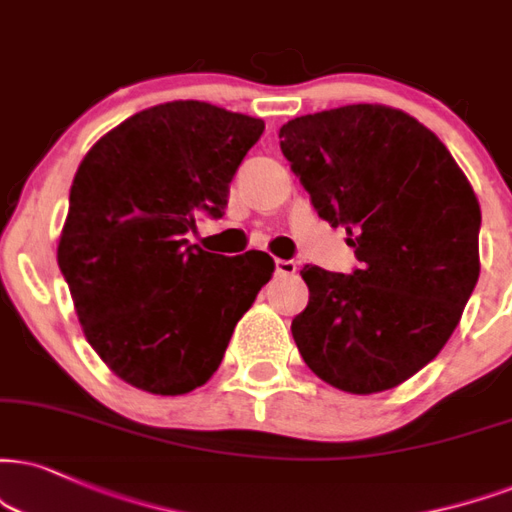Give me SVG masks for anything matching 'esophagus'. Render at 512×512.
Listing matches in <instances>:
<instances>
[{"label": "esophagus", "mask_w": 512, "mask_h": 512, "mask_svg": "<svg viewBox=\"0 0 512 512\" xmlns=\"http://www.w3.org/2000/svg\"><path fill=\"white\" fill-rule=\"evenodd\" d=\"M275 273L277 275H294L296 273V263L294 261H285V258H277V261H275Z\"/></svg>", "instance_id": "esophagus-1"}]
</instances>
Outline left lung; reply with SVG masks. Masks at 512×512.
I'll list each match as a JSON object with an SVG mask.
<instances>
[{"mask_svg": "<svg viewBox=\"0 0 512 512\" xmlns=\"http://www.w3.org/2000/svg\"><path fill=\"white\" fill-rule=\"evenodd\" d=\"M280 149L361 261L351 275L301 270V358L351 394L406 382L444 349L477 285L482 213L468 178L432 130L377 104L294 118Z\"/></svg>", "mask_w": 512, "mask_h": 512, "instance_id": "8db88e82", "label": "left lung"}]
</instances>
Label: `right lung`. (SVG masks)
Instances as JSON below:
<instances>
[{
  "instance_id": "1",
  "label": "right lung",
  "mask_w": 512,
  "mask_h": 512,
  "mask_svg": "<svg viewBox=\"0 0 512 512\" xmlns=\"http://www.w3.org/2000/svg\"><path fill=\"white\" fill-rule=\"evenodd\" d=\"M263 128L206 102H170L130 116L82 159L56 258L87 342L132 387H201L273 275L263 251L227 258L187 239L199 213L223 218Z\"/></svg>"
}]
</instances>
